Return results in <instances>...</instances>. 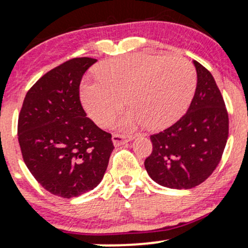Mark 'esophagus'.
Masks as SVG:
<instances>
[{"mask_svg":"<svg viewBox=\"0 0 248 248\" xmlns=\"http://www.w3.org/2000/svg\"><path fill=\"white\" fill-rule=\"evenodd\" d=\"M133 139H134L133 136L120 135V134H114V135L112 136V141H113V143H114L115 147L122 146V144H124V143H127V142L132 141Z\"/></svg>","mask_w":248,"mask_h":248,"instance_id":"esophagus-1","label":"esophagus"}]
</instances>
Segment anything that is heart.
Masks as SVG:
<instances>
[{
	"label": "heart",
	"mask_w": 248,
	"mask_h": 248,
	"mask_svg": "<svg viewBox=\"0 0 248 248\" xmlns=\"http://www.w3.org/2000/svg\"><path fill=\"white\" fill-rule=\"evenodd\" d=\"M96 78L82 85V104L99 126H106L126 96L132 108L115 122L121 130L173 124L189 108L197 87L195 67L179 56L134 53L115 58L96 70Z\"/></svg>",
	"instance_id": "heart-1"
}]
</instances>
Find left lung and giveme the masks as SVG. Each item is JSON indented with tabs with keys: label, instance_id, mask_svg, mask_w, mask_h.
<instances>
[{
	"label": "left lung",
	"instance_id": "left-lung-1",
	"mask_svg": "<svg viewBox=\"0 0 248 248\" xmlns=\"http://www.w3.org/2000/svg\"><path fill=\"white\" fill-rule=\"evenodd\" d=\"M197 87L189 109L163 132L150 136L148 175L162 186L191 189L215 171L229 138V114L210 71L193 61Z\"/></svg>",
	"mask_w": 248,
	"mask_h": 248
}]
</instances>
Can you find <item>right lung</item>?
<instances>
[{"label": "right lung", "instance_id": "1", "mask_svg": "<svg viewBox=\"0 0 248 248\" xmlns=\"http://www.w3.org/2000/svg\"><path fill=\"white\" fill-rule=\"evenodd\" d=\"M96 59L81 57L45 73L28 91L18 115L25 166L45 190L78 197L101 182L114 146L112 135L87 118L79 86Z\"/></svg>", "mask_w": 248, "mask_h": 248}]
</instances>
